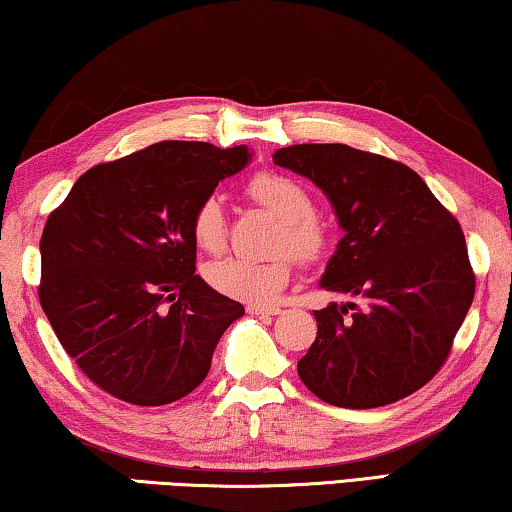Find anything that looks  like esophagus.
Returning <instances> with one entry per match:
<instances>
[{"label": "esophagus", "mask_w": 512, "mask_h": 512, "mask_svg": "<svg viewBox=\"0 0 512 512\" xmlns=\"http://www.w3.org/2000/svg\"><path fill=\"white\" fill-rule=\"evenodd\" d=\"M248 312L250 315H262V317H273V315H280V308H269V305H248Z\"/></svg>", "instance_id": "34e87169"}]
</instances>
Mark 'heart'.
<instances>
[{
  "label": "heart",
  "instance_id": "1",
  "mask_svg": "<svg viewBox=\"0 0 512 512\" xmlns=\"http://www.w3.org/2000/svg\"><path fill=\"white\" fill-rule=\"evenodd\" d=\"M248 193L282 223L276 248L289 250L303 262H310L324 253L326 230L317 218L310 216L312 200L303 186L282 174L262 172L250 181ZM190 232L197 246L207 253H220L225 248L227 223L218 195H207L197 204L190 218ZM289 276H292V264L287 257H273L266 262L225 257L207 266V280L213 289L248 303L276 301Z\"/></svg>",
  "mask_w": 512,
  "mask_h": 512
}]
</instances>
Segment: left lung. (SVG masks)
<instances>
[{
	"mask_svg": "<svg viewBox=\"0 0 512 512\" xmlns=\"http://www.w3.org/2000/svg\"><path fill=\"white\" fill-rule=\"evenodd\" d=\"M273 163L326 195L345 236L319 287L356 303L315 310L299 377L319 400L372 409L407 398L444 365L474 301L462 227L414 170L347 144H292Z\"/></svg>",
	"mask_w": 512,
	"mask_h": 512,
	"instance_id": "left-lung-1",
	"label": "left lung"
}]
</instances>
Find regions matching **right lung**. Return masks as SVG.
I'll return each mask as SVG.
<instances>
[{
    "label": "right lung",
    "mask_w": 512,
    "mask_h": 512,
    "mask_svg": "<svg viewBox=\"0 0 512 512\" xmlns=\"http://www.w3.org/2000/svg\"><path fill=\"white\" fill-rule=\"evenodd\" d=\"M253 151L165 140L87 170L41 236V299L61 347L114 398L160 407L209 375L243 305L195 273L190 218Z\"/></svg>",
    "instance_id": "add662e5"
}]
</instances>
